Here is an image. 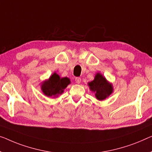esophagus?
<instances>
[{
    "instance_id": "esophagus-1",
    "label": "esophagus",
    "mask_w": 152,
    "mask_h": 152,
    "mask_svg": "<svg viewBox=\"0 0 152 152\" xmlns=\"http://www.w3.org/2000/svg\"><path fill=\"white\" fill-rule=\"evenodd\" d=\"M75 81L77 84H80L81 82V78H79V77H76L75 78Z\"/></svg>"
}]
</instances>
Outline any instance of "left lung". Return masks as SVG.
Segmentation results:
<instances>
[{
  "mask_svg": "<svg viewBox=\"0 0 152 152\" xmlns=\"http://www.w3.org/2000/svg\"><path fill=\"white\" fill-rule=\"evenodd\" d=\"M88 86L89 89L95 94L96 99L99 101L106 99L113 92V84L99 72L96 74L94 80L88 83Z\"/></svg>",
  "mask_w": 152,
  "mask_h": 152,
  "instance_id": "1",
  "label": "left lung"
}]
</instances>
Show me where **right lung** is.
Masks as SVG:
<instances>
[{
	"label": "right lung",
	"instance_id": "obj_1",
	"mask_svg": "<svg viewBox=\"0 0 152 152\" xmlns=\"http://www.w3.org/2000/svg\"><path fill=\"white\" fill-rule=\"evenodd\" d=\"M71 82L69 78H61L56 72H54L48 80L42 83L41 89L46 96L55 98L64 92V89Z\"/></svg>",
	"mask_w": 152,
	"mask_h": 152
}]
</instances>
